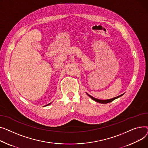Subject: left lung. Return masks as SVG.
<instances>
[{
	"mask_svg": "<svg viewBox=\"0 0 148 148\" xmlns=\"http://www.w3.org/2000/svg\"><path fill=\"white\" fill-rule=\"evenodd\" d=\"M86 94H87V93H86ZM87 95H88V96H89L90 97H91L93 100H94V101H97V102H98V103H100L105 104V103H110V102L112 101L113 100H115V99H116L119 98V97L122 96L123 95H124V94H121V95H119V96H117V97H114V98L111 99H109V100H99V99H95V98H94V97H92L91 95H90V94H87Z\"/></svg>",
	"mask_w": 148,
	"mask_h": 148,
	"instance_id": "left-lung-1",
	"label": "left lung"
}]
</instances>
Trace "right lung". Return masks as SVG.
Instances as JSON below:
<instances>
[{"label": "right lung", "mask_w": 148, "mask_h": 148, "mask_svg": "<svg viewBox=\"0 0 148 148\" xmlns=\"http://www.w3.org/2000/svg\"><path fill=\"white\" fill-rule=\"evenodd\" d=\"M50 105V103H49V104H48V105H47V106H48V105Z\"/></svg>", "instance_id": "add662e5"}]
</instances>
